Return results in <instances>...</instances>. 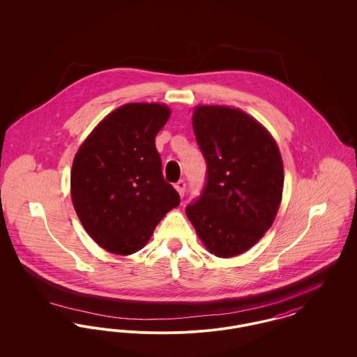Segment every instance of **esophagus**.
<instances>
[{
  "instance_id": "1",
  "label": "esophagus",
  "mask_w": 357,
  "mask_h": 357,
  "mask_svg": "<svg viewBox=\"0 0 357 357\" xmlns=\"http://www.w3.org/2000/svg\"><path fill=\"white\" fill-rule=\"evenodd\" d=\"M175 188H176V191L179 192V195L183 197V195H185V191H186V183H185V181L176 182V183H175Z\"/></svg>"
}]
</instances>
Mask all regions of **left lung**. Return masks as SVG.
Listing matches in <instances>:
<instances>
[{"instance_id":"1","label":"left lung","mask_w":357,"mask_h":357,"mask_svg":"<svg viewBox=\"0 0 357 357\" xmlns=\"http://www.w3.org/2000/svg\"><path fill=\"white\" fill-rule=\"evenodd\" d=\"M192 127L207 171L201 195L187 204V218L210 253L242 255L269 230L281 204L284 165L278 146L238 108L198 105Z\"/></svg>"}]
</instances>
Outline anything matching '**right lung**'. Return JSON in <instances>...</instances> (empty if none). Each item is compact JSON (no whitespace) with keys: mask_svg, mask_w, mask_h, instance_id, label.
Returning <instances> with one entry per match:
<instances>
[{"mask_svg":"<svg viewBox=\"0 0 357 357\" xmlns=\"http://www.w3.org/2000/svg\"><path fill=\"white\" fill-rule=\"evenodd\" d=\"M170 114L163 104H124L98 124L73 159L70 195L76 214L107 252L136 253L179 206V194L165 181L155 147V136Z\"/></svg>","mask_w":357,"mask_h":357,"instance_id":"obj_1","label":"right lung"}]
</instances>
